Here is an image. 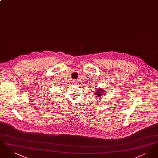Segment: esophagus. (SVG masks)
<instances>
[{
    "label": "esophagus",
    "instance_id": "1",
    "mask_svg": "<svg viewBox=\"0 0 158 158\" xmlns=\"http://www.w3.org/2000/svg\"><path fill=\"white\" fill-rule=\"evenodd\" d=\"M73 83H74L75 85H77V84L78 83V81H77V80H74V81H73Z\"/></svg>",
    "mask_w": 158,
    "mask_h": 158
}]
</instances>
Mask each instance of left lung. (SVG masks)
Listing matches in <instances>:
<instances>
[{"instance_id":"1","label":"left lung","mask_w":158,"mask_h":158,"mask_svg":"<svg viewBox=\"0 0 158 158\" xmlns=\"http://www.w3.org/2000/svg\"><path fill=\"white\" fill-rule=\"evenodd\" d=\"M97 90H96L95 93V95H96L97 97H102V95H104V89H102V88H99V89H97Z\"/></svg>"}]
</instances>
